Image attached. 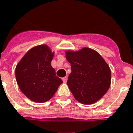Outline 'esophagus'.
<instances>
[{"label": "esophagus", "mask_w": 133, "mask_h": 133, "mask_svg": "<svg viewBox=\"0 0 133 133\" xmlns=\"http://www.w3.org/2000/svg\"><path fill=\"white\" fill-rule=\"evenodd\" d=\"M67 79H68V77L66 76V77L62 78V80H63V82H67Z\"/></svg>", "instance_id": "obj_1"}]
</instances>
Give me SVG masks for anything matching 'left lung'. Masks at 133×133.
<instances>
[{
  "mask_svg": "<svg viewBox=\"0 0 133 133\" xmlns=\"http://www.w3.org/2000/svg\"><path fill=\"white\" fill-rule=\"evenodd\" d=\"M65 54L71 69L67 85L74 98L84 104L99 100L111 84V70L103 57L88 47L67 50Z\"/></svg>",
  "mask_w": 133,
  "mask_h": 133,
  "instance_id": "8db88e82",
  "label": "left lung"
}]
</instances>
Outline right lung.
Returning <instances> with one entry per match:
<instances>
[{"label":"right lung","instance_id":"obj_1","mask_svg":"<svg viewBox=\"0 0 133 133\" xmlns=\"http://www.w3.org/2000/svg\"><path fill=\"white\" fill-rule=\"evenodd\" d=\"M54 53L46 44L29 49L16 67V79L23 95L43 103L52 98L63 82L51 66Z\"/></svg>","mask_w":133,"mask_h":133}]
</instances>
